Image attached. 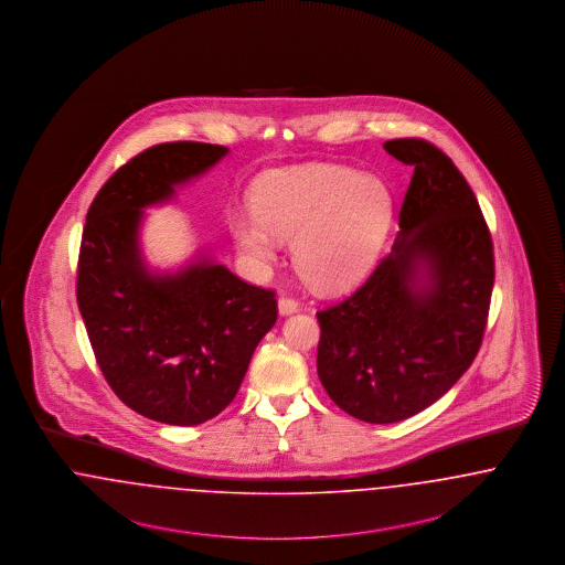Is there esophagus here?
Wrapping results in <instances>:
<instances>
[{"instance_id":"34e87169","label":"esophagus","mask_w":565,"mask_h":565,"mask_svg":"<svg viewBox=\"0 0 565 565\" xmlns=\"http://www.w3.org/2000/svg\"><path fill=\"white\" fill-rule=\"evenodd\" d=\"M297 308H299V303L295 301L294 297H287V295H282V297L278 299V312H280L282 317H287V315H294V312H297Z\"/></svg>"}]
</instances>
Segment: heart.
<instances>
[{
    "label": "heart",
    "mask_w": 565,
    "mask_h": 565,
    "mask_svg": "<svg viewBox=\"0 0 565 565\" xmlns=\"http://www.w3.org/2000/svg\"><path fill=\"white\" fill-rule=\"evenodd\" d=\"M253 213L232 220L248 259L268 264L294 241L299 276L319 291H340L373 266L393 225L391 188L342 164H301L266 172L253 188Z\"/></svg>",
    "instance_id": "obj_1"
}]
</instances>
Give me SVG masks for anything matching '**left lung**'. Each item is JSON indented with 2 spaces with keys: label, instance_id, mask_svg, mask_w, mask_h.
I'll return each mask as SVG.
<instances>
[{
  "label": "left lung",
  "instance_id": "1",
  "mask_svg": "<svg viewBox=\"0 0 565 565\" xmlns=\"http://www.w3.org/2000/svg\"><path fill=\"white\" fill-rule=\"evenodd\" d=\"M384 149L414 167L393 250L354 294L317 312L320 382L369 424L416 416L462 377L493 289L490 230L451 158L424 139Z\"/></svg>",
  "mask_w": 565,
  "mask_h": 565
}]
</instances>
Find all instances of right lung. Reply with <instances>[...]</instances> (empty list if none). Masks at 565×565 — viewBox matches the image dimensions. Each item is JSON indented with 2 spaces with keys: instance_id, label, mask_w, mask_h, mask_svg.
<instances>
[{
  "instance_id": "right-lung-1",
  "label": "right lung",
  "mask_w": 565,
  "mask_h": 565,
  "mask_svg": "<svg viewBox=\"0 0 565 565\" xmlns=\"http://www.w3.org/2000/svg\"><path fill=\"white\" fill-rule=\"evenodd\" d=\"M225 153L196 141L141 151L98 190L82 232L75 294L98 367L124 405L172 426L202 424L234 401L278 317L274 291L209 257L151 274L139 248L143 209Z\"/></svg>"
}]
</instances>
